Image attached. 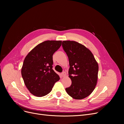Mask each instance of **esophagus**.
Segmentation results:
<instances>
[{
  "label": "esophagus",
  "instance_id": "1",
  "mask_svg": "<svg viewBox=\"0 0 124 124\" xmlns=\"http://www.w3.org/2000/svg\"><path fill=\"white\" fill-rule=\"evenodd\" d=\"M66 72H63L62 73H61V76H62V77H64V76H66Z\"/></svg>",
  "mask_w": 124,
  "mask_h": 124
}]
</instances>
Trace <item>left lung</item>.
Wrapping results in <instances>:
<instances>
[{"instance_id":"1","label":"left lung","mask_w":124,"mask_h":124,"mask_svg":"<svg viewBox=\"0 0 124 124\" xmlns=\"http://www.w3.org/2000/svg\"><path fill=\"white\" fill-rule=\"evenodd\" d=\"M62 47L69 59V77L72 81L67 93L76 100L85 98L93 93L97 83L99 65L93 53L75 41H64Z\"/></svg>"}]
</instances>
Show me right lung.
I'll use <instances>...</instances> for the list:
<instances>
[{
	"label": "right lung",
	"mask_w": 124,
	"mask_h": 124,
	"mask_svg": "<svg viewBox=\"0 0 124 124\" xmlns=\"http://www.w3.org/2000/svg\"><path fill=\"white\" fill-rule=\"evenodd\" d=\"M61 41H46L32 49L25 57L22 68L25 85L33 95L42 97L50 93L60 79L52 69L53 55L60 47Z\"/></svg>",
	"instance_id": "1"
}]
</instances>
